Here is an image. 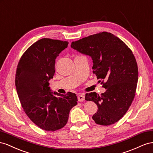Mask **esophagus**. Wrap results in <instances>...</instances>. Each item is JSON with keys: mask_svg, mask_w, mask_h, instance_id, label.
<instances>
[{"mask_svg": "<svg viewBox=\"0 0 153 153\" xmlns=\"http://www.w3.org/2000/svg\"><path fill=\"white\" fill-rule=\"evenodd\" d=\"M77 99H78V101H79V102H82L85 100L84 95H82V94L79 95L77 96Z\"/></svg>", "mask_w": 153, "mask_h": 153, "instance_id": "obj_1", "label": "esophagus"}]
</instances>
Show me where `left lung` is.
<instances>
[{"mask_svg":"<svg viewBox=\"0 0 153 153\" xmlns=\"http://www.w3.org/2000/svg\"><path fill=\"white\" fill-rule=\"evenodd\" d=\"M71 46L90 56L93 72L106 89L101 95H85L86 101H94L98 106L93 120L102 126L117 123L128 110L136 92L138 71L132 51L120 39L107 32L73 42Z\"/></svg>","mask_w":153,"mask_h":153,"instance_id":"1","label":"left lung"}]
</instances>
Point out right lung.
Instances as JSON below:
<instances>
[{"label":"right lung","mask_w":153,"mask_h":153,"mask_svg":"<svg viewBox=\"0 0 153 153\" xmlns=\"http://www.w3.org/2000/svg\"><path fill=\"white\" fill-rule=\"evenodd\" d=\"M68 44L42 38L28 48L17 66L15 86L22 106L34 124L49 131L63 128L77 104L75 94L52 92L49 82L54 75L56 59Z\"/></svg>","instance_id":"1"}]
</instances>
